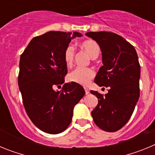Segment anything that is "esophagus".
<instances>
[{
	"label": "esophagus",
	"mask_w": 155,
	"mask_h": 155,
	"mask_svg": "<svg viewBox=\"0 0 155 155\" xmlns=\"http://www.w3.org/2000/svg\"><path fill=\"white\" fill-rule=\"evenodd\" d=\"M84 91H85V94H89V89H88V88H87V87H84Z\"/></svg>",
	"instance_id": "34e87169"
}]
</instances>
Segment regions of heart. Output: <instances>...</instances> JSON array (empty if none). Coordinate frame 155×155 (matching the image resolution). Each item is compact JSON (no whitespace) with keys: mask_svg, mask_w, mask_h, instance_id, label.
I'll return each mask as SVG.
<instances>
[{"mask_svg":"<svg viewBox=\"0 0 155 155\" xmlns=\"http://www.w3.org/2000/svg\"><path fill=\"white\" fill-rule=\"evenodd\" d=\"M81 47L87 52L91 58L95 59L100 53V46L98 42L92 39H88L81 43ZM75 50L72 45H69L64 50V61L66 66L71 67L74 60ZM94 77V71L91 68H77L74 71L70 72L68 74V80L71 82L81 85H87L89 84L91 79Z\"/></svg>","mask_w":155,"mask_h":155,"instance_id":"b5f03b06","label":"heart"}]
</instances>
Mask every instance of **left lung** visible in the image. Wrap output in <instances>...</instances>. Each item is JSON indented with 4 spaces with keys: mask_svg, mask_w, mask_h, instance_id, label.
<instances>
[{
    "mask_svg": "<svg viewBox=\"0 0 155 155\" xmlns=\"http://www.w3.org/2000/svg\"><path fill=\"white\" fill-rule=\"evenodd\" d=\"M99 45L102 64L94 82L109 87L102 95L91 91L98 103L91 112L94 124L107 132H115L130 119L140 97V66L134 46L123 37L108 31H88L85 34Z\"/></svg>",
    "mask_w": 155,
    "mask_h": 155,
    "instance_id": "8db88e82",
    "label": "left lung"
}]
</instances>
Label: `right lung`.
Here are the masks:
<instances>
[{
	"mask_svg": "<svg viewBox=\"0 0 155 155\" xmlns=\"http://www.w3.org/2000/svg\"><path fill=\"white\" fill-rule=\"evenodd\" d=\"M80 32L50 31L34 37L20 57L18 86L31 122L50 134L62 133L71 124L75 105L85 94L81 85L64 83L68 68L64 53Z\"/></svg>",
	"mask_w": 155,
	"mask_h": 155,
	"instance_id": "obj_1",
	"label": "right lung"
}]
</instances>
